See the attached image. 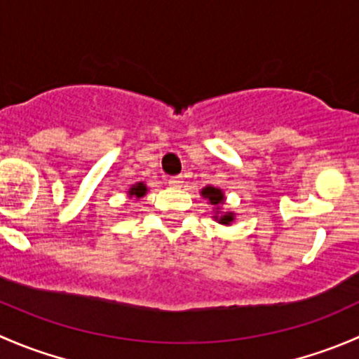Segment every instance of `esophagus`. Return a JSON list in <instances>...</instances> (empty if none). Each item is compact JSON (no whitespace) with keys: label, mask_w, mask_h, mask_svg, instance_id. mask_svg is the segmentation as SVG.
Here are the masks:
<instances>
[{"label":"esophagus","mask_w":359,"mask_h":359,"mask_svg":"<svg viewBox=\"0 0 359 359\" xmlns=\"http://www.w3.org/2000/svg\"><path fill=\"white\" fill-rule=\"evenodd\" d=\"M168 184H170V186H172V187H180V186H182V184H184V179H182V177H170V180H168Z\"/></svg>","instance_id":"34e87169"}]
</instances>
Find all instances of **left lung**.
<instances>
[{"instance_id":"8db88e82","label":"left lung","mask_w":359,"mask_h":359,"mask_svg":"<svg viewBox=\"0 0 359 359\" xmlns=\"http://www.w3.org/2000/svg\"><path fill=\"white\" fill-rule=\"evenodd\" d=\"M201 196L205 200H208V203L212 206H215V220H219V224H224V226H229L231 222L234 220V213L233 212H224L220 213V205H224L226 198H224V193L219 189V187H212V186H206L203 187L201 191Z\"/></svg>"}]
</instances>
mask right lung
<instances>
[{"mask_svg": "<svg viewBox=\"0 0 359 359\" xmlns=\"http://www.w3.org/2000/svg\"><path fill=\"white\" fill-rule=\"evenodd\" d=\"M146 193H147V186L144 182H137L135 186H132L128 189V196L137 198V200H139V198H142Z\"/></svg>", "mask_w": 359, "mask_h": 359, "instance_id": "add662e5", "label": "right lung"}]
</instances>
